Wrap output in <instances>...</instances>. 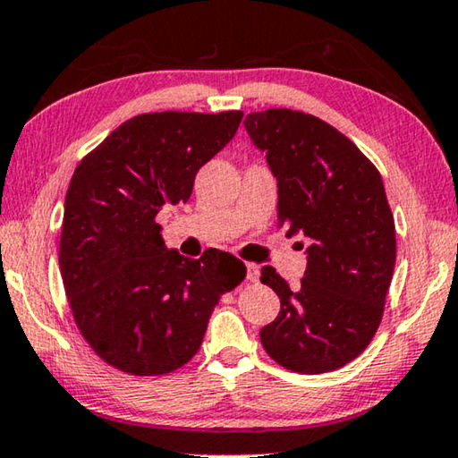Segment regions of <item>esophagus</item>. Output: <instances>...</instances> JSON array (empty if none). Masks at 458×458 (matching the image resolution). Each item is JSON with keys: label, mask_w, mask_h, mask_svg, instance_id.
Returning <instances> with one entry per match:
<instances>
[{"label": "esophagus", "mask_w": 458, "mask_h": 458, "mask_svg": "<svg viewBox=\"0 0 458 458\" xmlns=\"http://www.w3.org/2000/svg\"><path fill=\"white\" fill-rule=\"evenodd\" d=\"M259 276H261V267L255 263H247V279L249 282H259Z\"/></svg>", "instance_id": "34e87169"}]
</instances>
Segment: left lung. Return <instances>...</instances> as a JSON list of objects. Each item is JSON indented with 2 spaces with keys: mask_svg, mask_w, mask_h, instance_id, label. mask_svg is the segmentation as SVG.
<instances>
[{
  "mask_svg": "<svg viewBox=\"0 0 458 458\" xmlns=\"http://www.w3.org/2000/svg\"><path fill=\"white\" fill-rule=\"evenodd\" d=\"M244 127L277 181L279 226L310 241L298 288L269 265L261 269L282 302L261 344L292 372L337 370L377 333L397 259L380 173L350 138L309 113L269 108L247 114Z\"/></svg>",
  "mask_w": 458,
  "mask_h": 458,
  "instance_id": "obj_1",
  "label": "left lung"
}]
</instances>
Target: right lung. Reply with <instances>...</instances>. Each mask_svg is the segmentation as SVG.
<instances>
[{
    "mask_svg": "<svg viewBox=\"0 0 458 458\" xmlns=\"http://www.w3.org/2000/svg\"><path fill=\"white\" fill-rule=\"evenodd\" d=\"M241 111L143 113L86 154L65 195L59 271L81 337L108 366L160 377L201 347L216 304L247 277L230 252L168 250L158 211L234 138Z\"/></svg>",
    "mask_w": 458,
    "mask_h": 458,
    "instance_id": "1",
    "label": "right lung"
}]
</instances>
